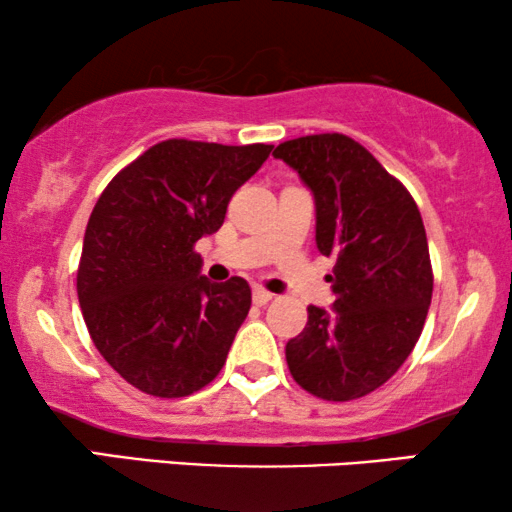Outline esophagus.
<instances>
[{"mask_svg":"<svg viewBox=\"0 0 512 512\" xmlns=\"http://www.w3.org/2000/svg\"><path fill=\"white\" fill-rule=\"evenodd\" d=\"M270 300H272V293L261 289V286H256V289H254V303L256 305H268Z\"/></svg>","mask_w":512,"mask_h":512,"instance_id":"34e87169","label":"esophagus"}]
</instances>
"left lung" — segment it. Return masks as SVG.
<instances>
[{"label":"left lung","instance_id":"left-lung-1","mask_svg":"<svg viewBox=\"0 0 512 512\" xmlns=\"http://www.w3.org/2000/svg\"><path fill=\"white\" fill-rule=\"evenodd\" d=\"M272 156L312 191L317 249L335 258L333 310L307 307L286 363L312 396L354 401L382 387L422 335L433 293L422 214L408 188L340 132L289 139Z\"/></svg>","mask_w":512,"mask_h":512}]
</instances>
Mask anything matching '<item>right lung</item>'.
<instances>
[{
	"instance_id": "right-lung-1",
	"label": "right lung",
	"mask_w": 512,
	"mask_h": 512,
	"mask_svg": "<svg viewBox=\"0 0 512 512\" xmlns=\"http://www.w3.org/2000/svg\"><path fill=\"white\" fill-rule=\"evenodd\" d=\"M270 151L167 139L123 167L97 200L76 293L97 352L144 394L191 396L221 373L251 289L242 277H202L195 242L221 228L233 193Z\"/></svg>"
}]
</instances>
